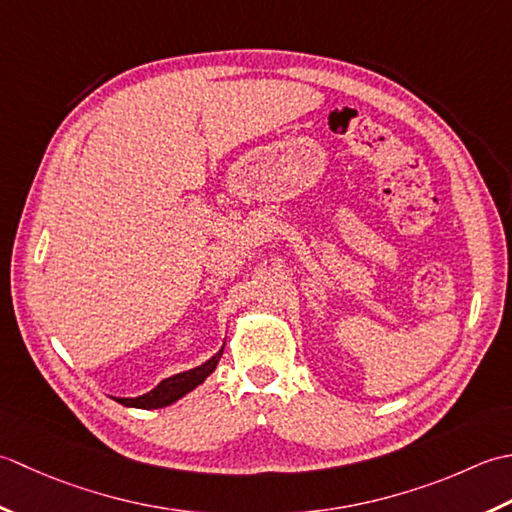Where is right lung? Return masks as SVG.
<instances>
[{"label": "right lung", "mask_w": 512, "mask_h": 512, "mask_svg": "<svg viewBox=\"0 0 512 512\" xmlns=\"http://www.w3.org/2000/svg\"><path fill=\"white\" fill-rule=\"evenodd\" d=\"M223 349L225 347H221V351L214 353V356L203 362L201 367H194L190 371L176 373L172 378H165L156 384L152 391L139 395V398H117V402L123 406H134V409H163V406H170L172 402L181 400L185 393L196 389L198 384L205 382L207 375L216 369L218 360H221Z\"/></svg>", "instance_id": "obj_1"}]
</instances>
